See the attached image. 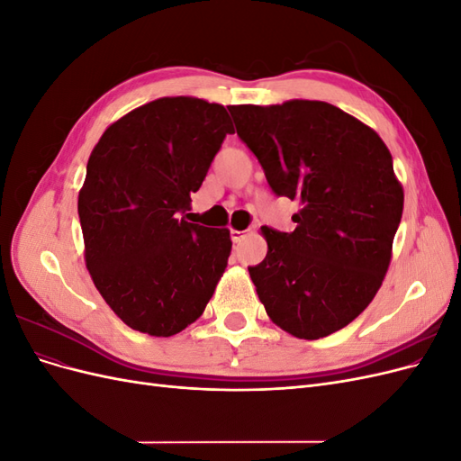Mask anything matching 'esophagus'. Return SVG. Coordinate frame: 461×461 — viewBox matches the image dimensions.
I'll use <instances>...</instances> for the list:
<instances>
[{
    "instance_id": "1",
    "label": "esophagus",
    "mask_w": 461,
    "mask_h": 461,
    "mask_svg": "<svg viewBox=\"0 0 461 461\" xmlns=\"http://www.w3.org/2000/svg\"><path fill=\"white\" fill-rule=\"evenodd\" d=\"M249 230H236V229H230V239L232 242H240L244 236H248Z\"/></svg>"
}]
</instances>
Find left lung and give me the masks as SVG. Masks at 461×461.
Returning a JSON list of instances; mask_svg holds the SVG:
<instances>
[{"instance_id": "left-lung-1", "label": "left lung", "mask_w": 461, "mask_h": 461, "mask_svg": "<svg viewBox=\"0 0 461 461\" xmlns=\"http://www.w3.org/2000/svg\"><path fill=\"white\" fill-rule=\"evenodd\" d=\"M236 134L276 196L296 200V229L261 227L267 256L248 267L265 312L317 340L364 312L386 275L403 190L373 129L325 102L230 105Z\"/></svg>"}]
</instances>
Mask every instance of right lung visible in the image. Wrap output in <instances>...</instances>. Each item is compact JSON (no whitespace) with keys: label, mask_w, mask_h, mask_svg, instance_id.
Instances as JSON below:
<instances>
[{"label":"right lung","mask_w":461,"mask_h":461,"mask_svg":"<svg viewBox=\"0 0 461 461\" xmlns=\"http://www.w3.org/2000/svg\"><path fill=\"white\" fill-rule=\"evenodd\" d=\"M232 132L219 104L161 97L111 124L92 151L78 194L86 267L109 308L138 332L186 329L225 273L229 230L178 215Z\"/></svg>","instance_id":"1"}]
</instances>
